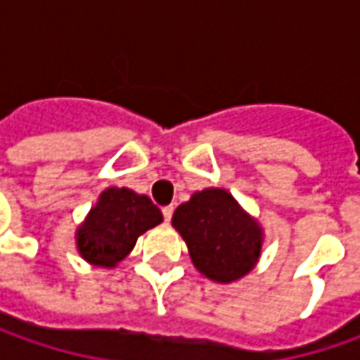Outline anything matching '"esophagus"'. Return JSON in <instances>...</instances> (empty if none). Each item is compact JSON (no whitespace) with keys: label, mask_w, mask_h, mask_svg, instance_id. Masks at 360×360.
I'll list each match as a JSON object with an SVG mask.
<instances>
[{"label":"esophagus","mask_w":360,"mask_h":360,"mask_svg":"<svg viewBox=\"0 0 360 360\" xmlns=\"http://www.w3.org/2000/svg\"><path fill=\"white\" fill-rule=\"evenodd\" d=\"M172 212H174V206H164V208H162V214H164V220H166V222H170V220H172Z\"/></svg>","instance_id":"esophagus-1"}]
</instances>
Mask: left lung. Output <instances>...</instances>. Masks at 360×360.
<instances>
[{"label": "left lung", "instance_id": "obj_1", "mask_svg": "<svg viewBox=\"0 0 360 360\" xmlns=\"http://www.w3.org/2000/svg\"><path fill=\"white\" fill-rule=\"evenodd\" d=\"M172 226L186 240L194 266L216 283H234L255 269L262 229L222 188H206L176 208Z\"/></svg>", "mask_w": 360, "mask_h": 360}]
</instances>
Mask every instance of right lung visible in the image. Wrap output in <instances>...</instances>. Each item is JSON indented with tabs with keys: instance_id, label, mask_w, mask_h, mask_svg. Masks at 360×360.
Masks as SVG:
<instances>
[{
	"instance_id": "add662e5",
	"label": "right lung",
	"mask_w": 360,
	"mask_h": 360,
	"mask_svg": "<svg viewBox=\"0 0 360 360\" xmlns=\"http://www.w3.org/2000/svg\"><path fill=\"white\" fill-rule=\"evenodd\" d=\"M162 222L160 208L130 188H108L77 229V252L96 266L112 269L130 255L146 230Z\"/></svg>"
}]
</instances>
